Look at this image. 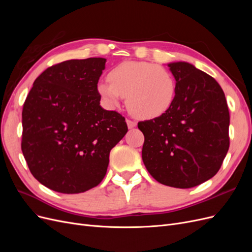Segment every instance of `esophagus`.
I'll return each mask as SVG.
<instances>
[{"label":"esophagus","instance_id":"obj_1","mask_svg":"<svg viewBox=\"0 0 252 252\" xmlns=\"http://www.w3.org/2000/svg\"><path fill=\"white\" fill-rule=\"evenodd\" d=\"M126 122H127V126H128V128H129V129H131V128H133V127H135V126H136V122H135V121H132V120H127Z\"/></svg>","mask_w":252,"mask_h":252}]
</instances>
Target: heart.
Masks as SVG:
<instances>
[{
    "mask_svg": "<svg viewBox=\"0 0 252 252\" xmlns=\"http://www.w3.org/2000/svg\"><path fill=\"white\" fill-rule=\"evenodd\" d=\"M108 80L98 83V94L110 107L126 96L129 111L138 118H158L173 104L175 80L161 65L129 61L112 68Z\"/></svg>",
    "mask_w": 252,
    "mask_h": 252,
    "instance_id": "obj_1",
    "label": "heart"
}]
</instances>
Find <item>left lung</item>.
I'll use <instances>...</instances> for the list:
<instances>
[{
  "instance_id": "obj_1",
  "label": "left lung",
  "mask_w": 252,
  "mask_h": 252,
  "mask_svg": "<svg viewBox=\"0 0 252 252\" xmlns=\"http://www.w3.org/2000/svg\"><path fill=\"white\" fill-rule=\"evenodd\" d=\"M177 81L171 107L139 122L142 158L163 185L191 188L220 170L229 149V110L223 89L206 72L185 62L168 64Z\"/></svg>"
}]
</instances>
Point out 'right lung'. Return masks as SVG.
Masks as SVG:
<instances>
[{
  "mask_svg": "<svg viewBox=\"0 0 252 252\" xmlns=\"http://www.w3.org/2000/svg\"><path fill=\"white\" fill-rule=\"evenodd\" d=\"M105 63L89 58L48 67L23 105V156L33 177L55 191L81 193L100 184L110 150L128 130L121 113L100 106Z\"/></svg>",
  "mask_w": 252,
  "mask_h": 252,
  "instance_id": "obj_1",
  "label": "right lung"
}]
</instances>
